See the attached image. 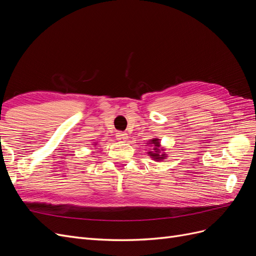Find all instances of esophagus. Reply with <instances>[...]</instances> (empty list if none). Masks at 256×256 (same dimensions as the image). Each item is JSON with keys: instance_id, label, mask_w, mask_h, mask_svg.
<instances>
[{"instance_id": "34e87169", "label": "esophagus", "mask_w": 256, "mask_h": 256, "mask_svg": "<svg viewBox=\"0 0 256 256\" xmlns=\"http://www.w3.org/2000/svg\"><path fill=\"white\" fill-rule=\"evenodd\" d=\"M116 136H118L116 138H118V141H126V138H128L127 134L126 132H122V131H118V132L116 134Z\"/></svg>"}]
</instances>
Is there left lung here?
Listing matches in <instances>:
<instances>
[{"label":"left lung","instance_id":"8db88e82","mask_svg":"<svg viewBox=\"0 0 256 256\" xmlns=\"http://www.w3.org/2000/svg\"><path fill=\"white\" fill-rule=\"evenodd\" d=\"M147 144H150L152 148L150 152H148V154H148V156L150 158H152L154 161H164L166 158V154L164 152V147H161L160 138H152V140Z\"/></svg>","mask_w":256,"mask_h":256}]
</instances>
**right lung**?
<instances>
[{"label":"right lung","mask_w":256,"mask_h":256,"mask_svg":"<svg viewBox=\"0 0 256 256\" xmlns=\"http://www.w3.org/2000/svg\"><path fill=\"white\" fill-rule=\"evenodd\" d=\"M95 145H96V143H95Z\"/></svg>","instance_id":"obj_1"}]
</instances>
